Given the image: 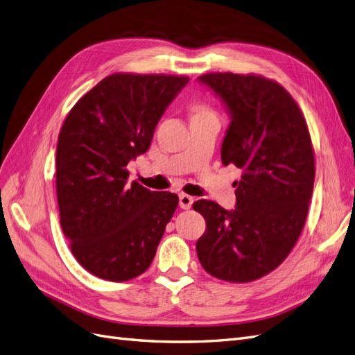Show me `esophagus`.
<instances>
[{"label": "esophagus", "instance_id": "34e87169", "mask_svg": "<svg viewBox=\"0 0 355 355\" xmlns=\"http://www.w3.org/2000/svg\"><path fill=\"white\" fill-rule=\"evenodd\" d=\"M192 204H194V198H192L191 196H188V194H180L179 196V206L184 210L191 209Z\"/></svg>", "mask_w": 355, "mask_h": 355}]
</instances>
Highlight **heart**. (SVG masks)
I'll return each instance as SVG.
<instances>
[{"mask_svg":"<svg viewBox=\"0 0 355 355\" xmlns=\"http://www.w3.org/2000/svg\"><path fill=\"white\" fill-rule=\"evenodd\" d=\"M201 112H210V111H207L206 108H204V106H198V108H197V114H201Z\"/></svg>","mask_w":355,"mask_h":355,"instance_id":"b5f03b06","label":"heart"}]
</instances>
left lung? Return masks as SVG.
I'll list each match as a JSON object with an SVG mask.
<instances>
[{
  "instance_id": "8db88e82",
  "label": "left lung",
  "mask_w": 355,
  "mask_h": 355,
  "mask_svg": "<svg viewBox=\"0 0 355 355\" xmlns=\"http://www.w3.org/2000/svg\"><path fill=\"white\" fill-rule=\"evenodd\" d=\"M198 83L230 115L220 158L243 170L235 209L200 200L206 219L197 256L210 275L247 283L280 265L302 231L314 188V153L305 118L280 84L256 75L207 73Z\"/></svg>"
}]
</instances>
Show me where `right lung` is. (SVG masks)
Here are the masks:
<instances>
[{
	"mask_svg": "<svg viewBox=\"0 0 355 355\" xmlns=\"http://www.w3.org/2000/svg\"><path fill=\"white\" fill-rule=\"evenodd\" d=\"M173 75L114 73L75 103L56 151L62 231L93 275L127 282L151 265L178 196L128 184L168 105L188 84Z\"/></svg>",
	"mask_w": 355,
	"mask_h": 355,
	"instance_id": "1",
	"label": "right lung"
}]
</instances>
